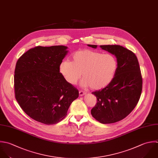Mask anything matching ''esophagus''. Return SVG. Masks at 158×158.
<instances>
[{"mask_svg":"<svg viewBox=\"0 0 158 158\" xmlns=\"http://www.w3.org/2000/svg\"><path fill=\"white\" fill-rule=\"evenodd\" d=\"M79 95H80V96H83V95H85L86 93L84 92H83L82 90H80V91L79 92Z\"/></svg>","mask_w":158,"mask_h":158,"instance_id":"1","label":"esophagus"}]
</instances>
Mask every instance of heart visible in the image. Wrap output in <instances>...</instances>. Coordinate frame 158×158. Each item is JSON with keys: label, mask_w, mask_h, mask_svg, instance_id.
<instances>
[{"label": "heart", "mask_w": 158, "mask_h": 158, "mask_svg": "<svg viewBox=\"0 0 158 158\" xmlns=\"http://www.w3.org/2000/svg\"><path fill=\"white\" fill-rule=\"evenodd\" d=\"M118 60L111 53H103L90 49L75 52L72 61H63L59 71L70 84L77 83L82 74L81 84L99 90L108 85L113 79L118 69Z\"/></svg>", "instance_id": "obj_1"}]
</instances>
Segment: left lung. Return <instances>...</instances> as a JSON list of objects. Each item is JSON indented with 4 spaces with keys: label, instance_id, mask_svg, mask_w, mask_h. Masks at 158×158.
<instances>
[{
    "label": "left lung",
    "instance_id": "obj_1",
    "mask_svg": "<svg viewBox=\"0 0 158 158\" xmlns=\"http://www.w3.org/2000/svg\"><path fill=\"white\" fill-rule=\"evenodd\" d=\"M100 47L116 56L118 66L112 81L103 89L92 93L97 102L91 114L100 123L111 124L124 119L135 108L140 98L143 81L138 59L133 52L118 45Z\"/></svg>",
    "mask_w": 158,
    "mask_h": 158
}]
</instances>
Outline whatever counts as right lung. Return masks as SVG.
I'll return each instance as SVG.
<instances>
[{
  "instance_id": "right-lung-1",
  "label": "right lung",
  "mask_w": 158,
  "mask_h": 158,
  "mask_svg": "<svg viewBox=\"0 0 158 158\" xmlns=\"http://www.w3.org/2000/svg\"><path fill=\"white\" fill-rule=\"evenodd\" d=\"M67 47L37 46L18 60L14 75L15 98L23 111L44 124L63 120L78 90L60 73Z\"/></svg>"
}]
</instances>
